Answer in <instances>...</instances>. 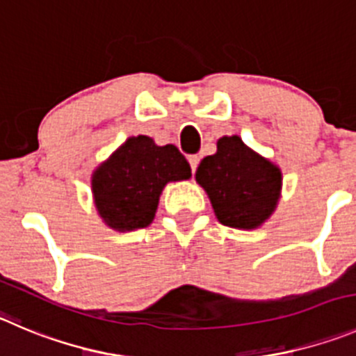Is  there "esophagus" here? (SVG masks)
<instances>
[{
	"label": "esophagus",
	"instance_id": "1",
	"mask_svg": "<svg viewBox=\"0 0 356 356\" xmlns=\"http://www.w3.org/2000/svg\"><path fill=\"white\" fill-rule=\"evenodd\" d=\"M188 161H189V165H191V170H197V167H198V163H200V156L198 154H191V156H188Z\"/></svg>",
	"mask_w": 356,
	"mask_h": 356
}]
</instances>
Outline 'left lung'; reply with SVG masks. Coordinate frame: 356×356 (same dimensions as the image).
Returning <instances> with one entry per match:
<instances>
[{
  "label": "left lung",
  "mask_w": 356,
  "mask_h": 356,
  "mask_svg": "<svg viewBox=\"0 0 356 356\" xmlns=\"http://www.w3.org/2000/svg\"><path fill=\"white\" fill-rule=\"evenodd\" d=\"M197 181L207 191L219 223L232 228H257L274 212L281 191V172L251 151L241 137H223L218 151L205 156Z\"/></svg>",
  "instance_id": "left-lung-1"
}]
</instances>
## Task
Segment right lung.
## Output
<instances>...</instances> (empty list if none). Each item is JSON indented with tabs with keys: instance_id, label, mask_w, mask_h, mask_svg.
I'll return each mask as SVG.
<instances>
[{
	"instance_id": "right-lung-1",
	"label": "right lung",
	"mask_w": 356,
	"mask_h": 356,
	"mask_svg": "<svg viewBox=\"0 0 356 356\" xmlns=\"http://www.w3.org/2000/svg\"><path fill=\"white\" fill-rule=\"evenodd\" d=\"M189 177L191 167L175 145L159 147L145 135L131 137L92 175L96 209L115 230L145 228L165 184Z\"/></svg>"
}]
</instances>
